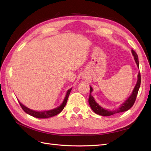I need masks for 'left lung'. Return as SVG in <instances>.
I'll list each match as a JSON object with an SVG mask.
<instances>
[{"instance_id":"1","label":"left lung","mask_w":151,"mask_h":151,"mask_svg":"<svg viewBox=\"0 0 151 151\" xmlns=\"http://www.w3.org/2000/svg\"><path fill=\"white\" fill-rule=\"evenodd\" d=\"M132 54L134 56V58L136 61L137 65L139 67L138 56H137L136 52L134 50H132ZM140 84H141V75H140V73H139L138 75H137V84L135 86V88H134V89L132 95H130V97L123 104H121V106L119 108L117 109V110H114V111H109L108 110H105V109L100 106H99L97 103V102H95V101L94 100L93 97L91 96V93L93 91V89L91 87H90V93H89V99H88L89 106H90V107L91 108L92 110L93 111L95 114L100 115H102V116H110V115L119 113V112H123V111L129 110L131 107H132V106L134 105V102H135V101H136V99L137 95V93H138L139 89L140 87Z\"/></svg>"}]
</instances>
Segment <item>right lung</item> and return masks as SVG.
<instances>
[{"label":"right lung","mask_w":151,"mask_h":151,"mask_svg":"<svg viewBox=\"0 0 151 151\" xmlns=\"http://www.w3.org/2000/svg\"><path fill=\"white\" fill-rule=\"evenodd\" d=\"M71 89L70 88L69 89L68 91L67 92V94L65 95V97L64 99V101L62 102V104H61L59 107H58L55 109H54V110H51L49 111H34V110H32L30 109L27 108L26 106H24V105H22L20 102L19 101V104L21 106L22 109L25 112H26L27 114H29L32 116H33L34 117H36V118H40V119H45V118H49V117H53L54 115H56L58 114H60L61 111H62L64 107L65 106L66 103H67V99H68L69 97V95L70 94V92L71 91Z\"/></svg>","instance_id":"obj_1"}]
</instances>
